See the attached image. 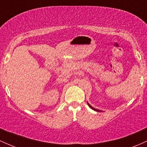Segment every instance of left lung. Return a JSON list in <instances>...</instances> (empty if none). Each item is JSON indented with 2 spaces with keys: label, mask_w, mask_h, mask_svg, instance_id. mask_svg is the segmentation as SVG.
I'll list each match as a JSON object with an SVG mask.
<instances>
[{
  "label": "left lung",
  "mask_w": 147,
  "mask_h": 147,
  "mask_svg": "<svg viewBox=\"0 0 147 147\" xmlns=\"http://www.w3.org/2000/svg\"><path fill=\"white\" fill-rule=\"evenodd\" d=\"M87 104H88V105L89 106V107H90V109H92V110H94V111H97V112H102V111H100V110H98V109H95V108H93V107H92V106H90V104H88V102H87Z\"/></svg>",
  "instance_id": "left-lung-1"
}]
</instances>
